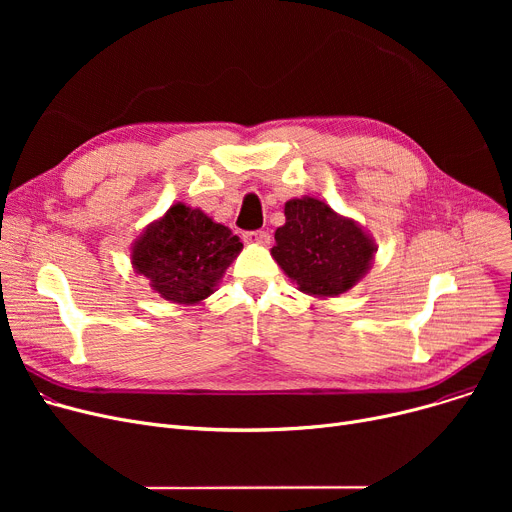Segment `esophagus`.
Returning <instances> with one entry per match:
<instances>
[{"label":"esophagus","mask_w":512,"mask_h":512,"mask_svg":"<svg viewBox=\"0 0 512 512\" xmlns=\"http://www.w3.org/2000/svg\"><path fill=\"white\" fill-rule=\"evenodd\" d=\"M242 238H245V242H255V245H267V242H270V234H267L265 230L242 232Z\"/></svg>","instance_id":"obj_1"}]
</instances>
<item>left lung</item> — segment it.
Instances as JSON below:
<instances>
[{
	"label": "left lung",
	"instance_id": "obj_1",
	"mask_svg": "<svg viewBox=\"0 0 512 512\" xmlns=\"http://www.w3.org/2000/svg\"><path fill=\"white\" fill-rule=\"evenodd\" d=\"M284 215L272 255L299 290L336 297L367 272L375 247L353 220L311 197L288 201Z\"/></svg>",
	"mask_w": 512,
	"mask_h": 512
}]
</instances>
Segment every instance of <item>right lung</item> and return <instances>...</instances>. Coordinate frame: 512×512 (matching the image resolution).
<instances>
[{
  "label": "right lung",
  "mask_w": 512,
  "mask_h": 512,
  "mask_svg": "<svg viewBox=\"0 0 512 512\" xmlns=\"http://www.w3.org/2000/svg\"><path fill=\"white\" fill-rule=\"evenodd\" d=\"M240 249V238L226 226L178 203L139 238L132 263L166 301L197 303L213 292Z\"/></svg>",
  "instance_id": "right-lung-1"
}]
</instances>
